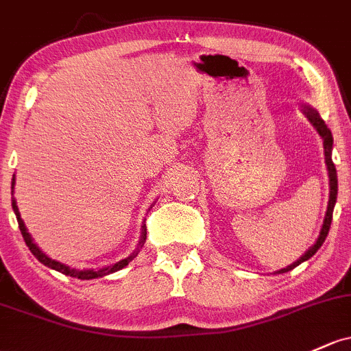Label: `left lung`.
Listing matches in <instances>:
<instances>
[{
	"instance_id": "obj_1",
	"label": "left lung",
	"mask_w": 351,
	"mask_h": 351,
	"mask_svg": "<svg viewBox=\"0 0 351 351\" xmlns=\"http://www.w3.org/2000/svg\"><path fill=\"white\" fill-rule=\"evenodd\" d=\"M303 112H304V115L308 117V120H310V122L313 123V127L318 130V134L322 135V138H323V147H325V160H326V167H328V177H330V201H328L326 216H325V221H323L322 231H319V236H318V239H316V243L313 244L310 250L304 252L303 258L298 259V261L293 263L291 266H288V267H285V269L278 271V273H286V271H291L293 267L300 266L303 261H308V259H310L311 256L315 254V252L318 251L319 247H322V244L325 243V239L328 236V231H330L331 219H333V207H335V202H337V194H338L337 169H335L333 160H331V149H333V137H331V132L326 127V123L323 122L322 117L318 115V112L313 110V108H310V107H304Z\"/></svg>"
}]
</instances>
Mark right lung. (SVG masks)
<instances>
[{
  "instance_id": "add662e5",
  "label": "right lung",
  "mask_w": 351,
  "mask_h": 351,
  "mask_svg": "<svg viewBox=\"0 0 351 351\" xmlns=\"http://www.w3.org/2000/svg\"><path fill=\"white\" fill-rule=\"evenodd\" d=\"M13 186H14V179H13V182H11V189H13ZM11 194H13V191H11ZM11 206H13L14 214H16L18 226H20V231H21V234H23V239H25L26 246L29 247V251L33 252V256H35V258L38 259L40 263H43L45 266L51 267V269H55V271H60V273L66 274V276L78 278V280H93V278L107 276V274L115 273V271H119V269H122V267H125V266L129 265V263L132 261V259H134L135 256L138 254V250L134 251V252H132V254L129 256V258L122 259V261L115 263V265H112V266H108V267H104V269H99V271H93V269H84V271L71 269V267L62 265V263L55 261V259L48 258V256L45 254V252H41V251L38 250V246H36V244L33 243V239H32V236H29V232L26 231V226H25V222L21 221L20 210H18V206H16V202H14V199H13V202H11ZM145 237H147V229H145V226H144V231H142V239H141V247H142V244L145 243Z\"/></svg>"
}]
</instances>
